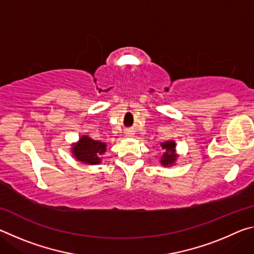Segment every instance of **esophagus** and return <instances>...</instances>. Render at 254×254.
<instances>
[{
	"mask_svg": "<svg viewBox=\"0 0 254 254\" xmlns=\"http://www.w3.org/2000/svg\"><path fill=\"white\" fill-rule=\"evenodd\" d=\"M126 135H127V136H128V137H131V136L134 135V133H133V131H132V130H127V131L126 132Z\"/></svg>",
	"mask_w": 254,
	"mask_h": 254,
	"instance_id": "obj_1",
	"label": "esophagus"
}]
</instances>
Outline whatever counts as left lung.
<instances>
[{"label": "left lung", "mask_w": 254, "mask_h": 254, "mask_svg": "<svg viewBox=\"0 0 254 254\" xmlns=\"http://www.w3.org/2000/svg\"><path fill=\"white\" fill-rule=\"evenodd\" d=\"M161 148L165 150L162 157H161V165L166 166V167H170L173 166L174 163L177 160L178 154H176V143L175 141L170 140V141H166V142L160 143Z\"/></svg>", "instance_id": "left-lung-1"}]
</instances>
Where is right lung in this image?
<instances>
[{
    "mask_svg": "<svg viewBox=\"0 0 254 254\" xmlns=\"http://www.w3.org/2000/svg\"><path fill=\"white\" fill-rule=\"evenodd\" d=\"M106 151V143L93 140L88 135H81L78 142L72 144L71 153L77 160L86 165L101 163V156Z\"/></svg>",
    "mask_w": 254,
    "mask_h": 254,
    "instance_id": "1",
    "label": "right lung"
}]
</instances>
